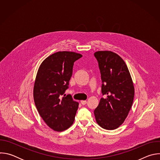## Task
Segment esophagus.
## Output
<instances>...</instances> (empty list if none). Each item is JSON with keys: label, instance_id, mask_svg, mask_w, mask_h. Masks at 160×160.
<instances>
[{"label": "esophagus", "instance_id": "obj_1", "mask_svg": "<svg viewBox=\"0 0 160 160\" xmlns=\"http://www.w3.org/2000/svg\"><path fill=\"white\" fill-rule=\"evenodd\" d=\"M80 102H81V104H82V105H85L86 104V103H87V101H80Z\"/></svg>", "mask_w": 160, "mask_h": 160}]
</instances>
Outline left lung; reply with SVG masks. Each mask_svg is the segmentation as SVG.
<instances>
[{"label": "left lung", "mask_w": 160, "mask_h": 160, "mask_svg": "<svg viewBox=\"0 0 160 160\" xmlns=\"http://www.w3.org/2000/svg\"><path fill=\"white\" fill-rule=\"evenodd\" d=\"M101 72L102 98L94 110L98 124L106 130H115L125 121L131 109L134 87L128 68L117 54L111 51L94 53Z\"/></svg>", "instance_id": "8db88e82"}]
</instances>
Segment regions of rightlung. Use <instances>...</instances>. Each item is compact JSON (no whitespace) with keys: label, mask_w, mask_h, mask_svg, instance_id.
<instances>
[{"label":"right lung","mask_w":160,"mask_h":160,"mask_svg":"<svg viewBox=\"0 0 160 160\" xmlns=\"http://www.w3.org/2000/svg\"><path fill=\"white\" fill-rule=\"evenodd\" d=\"M82 57L74 52H57L38 68L33 88L35 104L42 118L55 131L65 130L74 122L78 102L64 92L69 87L74 62Z\"/></svg>","instance_id":"right-lung-1"}]
</instances>
